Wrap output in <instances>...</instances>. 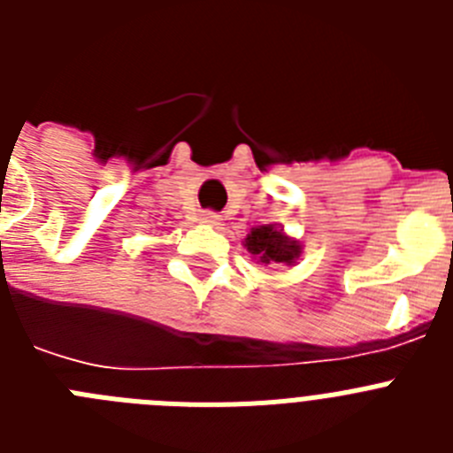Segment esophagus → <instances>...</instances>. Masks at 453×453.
<instances>
[{
	"label": "esophagus",
	"instance_id": "obj_1",
	"mask_svg": "<svg viewBox=\"0 0 453 453\" xmlns=\"http://www.w3.org/2000/svg\"><path fill=\"white\" fill-rule=\"evenodd\" d=\"M199 219H202V224H208V226H219L222 224V218L218 213H213V211H203Z\"/></svg>",
	"mask_w": 453,
	"mask_h": 453
}]
</instances>
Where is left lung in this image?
I'll return each instance as SVG.
<instances>
[{
  "label": "left lung",
  "instance_id": "8db88e82",
  "mask_svg": "<svg viewBox=\"0 0 453 453\" xmlns=\"http://www.w3.org/2000/svg\"><path fill=\"white\" fill-rule=\"evenodd\" d=\"M245 247L254 256V261L263 265H274V263L295 265L302 254L299 240H292L290 235H286L283 226H274V224H263L251 229L245 238Z\"/></svg>",
  "mask_w": 453,
  "mask_h": 453
}]
</instances>
